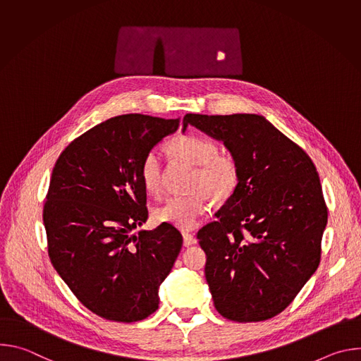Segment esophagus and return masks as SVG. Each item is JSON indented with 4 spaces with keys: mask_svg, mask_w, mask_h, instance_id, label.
I'll list each match as a JSON object with an SVG mask.
<instances>
[{
    "mask_svg": "<svg viewBox=\"0 0 361 361\" xmlns=\"http://www.w3.org/2000/svg\"><path fill=\"white\" fill-rule=\"evenodd\" d=\"M183 240H184V245H192V244H195L197 243V238H195V235L194 234H191V233H187V231H184L183 233Z\"/></svg>",
    "mask_w": 361,
    "mask_h": 361,
    "instance_id": "esophagus-1",
    "label": "esophagus"
}]
</instances>
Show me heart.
<instances>
[{"label": "heart", "mask_w": 361, "mask_h": 361, "mask_svg": "<svg viewBox=\"0 0 361 361\" xmlns=\"http://www.w3.org/2000/svg\"><path fill=\"white\" fill-rule=\"evenodd\" d=\"M166 149L174 159L194 166L190 174V194L173 195L154 213L157 221L188 230L192 228L207 207V197L223 204L235 192L240 183V167L234 156L220 152V145L210 137L184 133L173 137ZM140 178L145 191L159 195L163 187L161 160L154 151L140 163Z\"/></svg>", "instance_id": "b5f03b06"}]
</instances>
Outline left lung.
Masks as SVG:
<instances>
[{
  "label": "left lung",
  "mask_w": 361,
  "mask_h": 361,
  "mask_svg": "<svg viewBox=\"0 0 361 361\" xmlns=\"http://www.w3.org/2000/svg\"><path fill=\"white\" fill-rule=\"evenodd\" d=\"M221 140L240 167L235 192L198 230L216 310L237 323L264 322L295 298L320 264L327 205L308 154L255 114H185Z\"/></svg>",
  "instance_id": "8db88e82"
}]
</instances>
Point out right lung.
Instances as JSON below:
<instances>
[{
	"label": "right lung",
	"mask_w": 361,
	"mask_h": 361,
	"mask_svg": "<svg viewBox=\"0 0 361 361\" xmlns=\"http://www.w3.org/2000/svg\"><path fill=\"white\" fill-rule=\"evenodd\" d=\"M180 120L124 114L73 140L53 169L42 212L49 260L90 312L117 323L147 319L183 245L148 219L140 163Z\"/></svg>",
	"instance_id": "right-lung-1"
}]
</instances>
